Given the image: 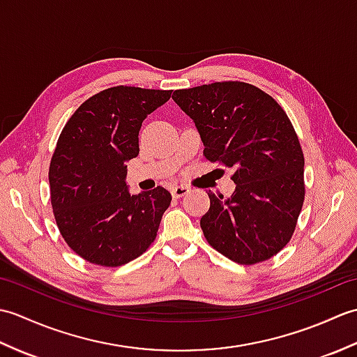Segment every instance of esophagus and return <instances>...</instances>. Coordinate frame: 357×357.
Returning <instances> with one entry per match:
<instances>
[{
    "mask_svg": "<svg viewBox=\"0 0 357 357\" xmlns=\"http://www.w3.org/2000/svg\"><path fill=\"white\" fill-rule=\"evenodd\" d=\"M188 192H190V187L187 185H176V187H172V196L173 198H183Z\"/></svg>",
    "mask_w": 357,
    "mask_h": 357,
    "instance_id": "34e87169",
    "label": "esophagus"
}]
</instances>
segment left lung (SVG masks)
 <instances>
[{
  "label": "left lung",
  "instance_id": "obj_1",
  "mask_svg": "<svg viewBox=\"0 0 357 357\" xmlns=\"http://www.w3.org/2000/svg\"><path fill=\"white\" fill-rule=\"evenodd\" d=\"M172 98L195 121L204 156L234 170L230 198L208 192L204 236L238 264L270 259L290 242L305 196L304 153L287 113L241 81L174 90Z\"/></svg>",
  "mask_w": 357,
  "mask_h": 357
}]
</instances>
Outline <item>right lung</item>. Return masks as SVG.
I'll return each mask as SVG.
<instances>
[{
    "label": "right lung",
    "instance_id": "add662e5",
    "mask_svg": "<svg viewBox=\"0 0 357 357\" xmlns=\"http://www.w3.org/2000/svg\"><path fill=\"white\" fill-rule=\"evenodd\" d=\"M172 90L116 86L82 102L59 135L49 183L53 215L75 253L119 267L155 241L172 195L164 187L130 195L126 162L139 153L142 121Z\"/></svg>",
    "mask_w": 357,
    "mask_h": 357
}]
</instances>
